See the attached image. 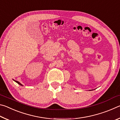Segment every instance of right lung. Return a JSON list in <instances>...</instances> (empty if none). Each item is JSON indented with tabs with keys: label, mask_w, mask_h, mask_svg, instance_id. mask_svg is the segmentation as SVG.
<instances>
[{
	"label": "right lung",
	"mask_w": 120,
	"mask_h": 120,
	"mask_svg": "<svg viewBox=\"0 0 120 120\" xmlns=\"http://www.w3.org/2000/svg\"><path fill=\"white\" fill-rule=\"evenodd\" d=\"M14 81H15V82H17L18 84H19V85H21V86H23V85H22V84H21V83H20V82H18V81H16V80H14Z\"/></svg>",
	"instance_id": "right-lung-1"
}]
</instances>
